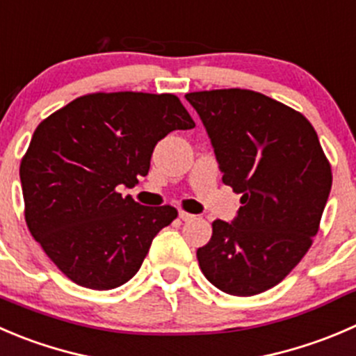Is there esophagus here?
Listing matches in <instances>:
<instances>
[{
    "instance_id": "34e87169",
    "label": "esophagus",
    "mask_w": 356,
    "mask_h": 356,
    "mask_svg": "<svg viewBox=\"0 0 356 356\" xmlns=\"http://www.w3.org/2000/svg\"><path fill=\"white\" fill-rule=\"evenodd\" d=\"M195 217L196 216H193V213H189V212H184V210H181V212H179V219L184 220V222H189V220H193Z\"/></svg>"
}]
</instances>
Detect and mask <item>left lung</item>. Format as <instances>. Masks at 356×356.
<instances>
[{
	"instance_id": "left-lung-1",
	"label": "left lung",
	"mask_w": 356,
	"mask_h": 356,
	"mask_svg": "<svg viewBox=\"0 0 356 356\" xmlns=\"http://www.w3.org/2000/svg\"><path fill=\"white\" fill-rule=\"evenodd\" d=\"M222 182L240 193L231 222L216 219L196 250L203 275L231 296L280 284L312 247L332 186L330 165L312 123L259 92H191Z\"/></svg>"
}]
</instances>
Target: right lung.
<instances>
[{
    "label": "right lung",
    "instance_id": "obj_1",
    "mask_svg": "<svg viewBox=\"0 0 356 356\" xmlns=\"http://www.w3.org/2000/svg\"><path fill=\"white\" fill-rule=\"evenodd\" d=\"M193 127L175 95L143 92L83 95L38 125L20 163L26 222L65 277L109 291L139 271L177 210L118 188L147 175L158 140Z\"/></svg>",
    "mask_w": 356,
    "mask_h": 356
}]
</instances>
